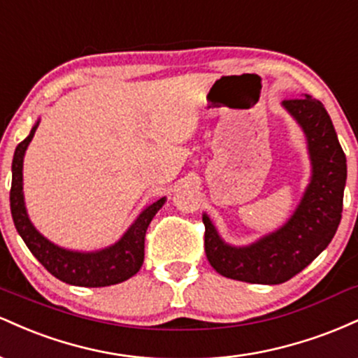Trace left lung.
<instances>
[{
  "mask_svg": "<svg viewBox=\"0 0 358 358\" xmlns=\"http://www.w3.org/2000/svg\"><path fill=\"white\" fill-rule=\"evenodd\" d=\"M282 106L305 131L313 175L291 219L245 248L225 244L203 213L205 254L225 278L257 285L286 282L327 249L342 219L347 158L327 109L306 94L289 97Z\"/></svg>",
  "mask_w": 358,
  "mask_h": 358,
  "instance_id": "left-lung-1",
  "label": "left lung"
}]
</instances>
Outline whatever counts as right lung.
I'll use <instances>...</instances> for the list:
<instances>
[{
    "label": "right lung",
    "mask_w": 358,
    "mask_h": 358,
    "mask_svg": "<svg viewBox=\"0 0 358 358\" xmlns=\"http://www.w3.org/2000/svg\"><path fill=\"white\" fill-rule=\"evenodd\" d=\"M38 122L31 127L30 134L16 146L13 165V180L10 190V207L15 227L30 252L42 262L52 276L73 286L102 287L126 281L141 269L145 261V236L150 222L165 203V196L151 203L139 213L134 224L116 244L96 252H77L59 248L40 234L28 219L23 200V156L34 138Z\"/></svg>",
    "instance_id": "obj_1"
}]
</instances>
